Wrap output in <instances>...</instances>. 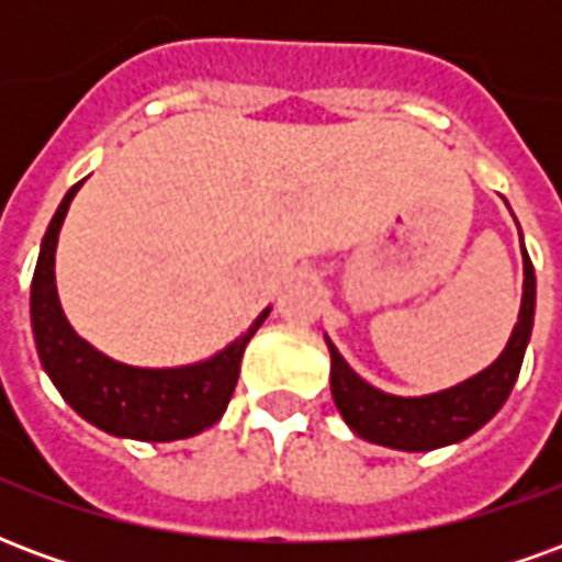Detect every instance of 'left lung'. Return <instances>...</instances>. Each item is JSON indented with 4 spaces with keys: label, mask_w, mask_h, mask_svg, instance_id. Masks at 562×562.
Segmentation results:
<instances>
[{
    "label": "left lung",
    "mask_w": 562,
    "mask_h": 562,
    "mask_svg": "<svg viewBox=\"0 0 562 562\" xmlns=\"http://www.w3.org/2000/svg\"><path fill=\"white\" fill-rule=\"evenodd\" d=\"M536 313V273L524 249V297H520L518 325L508 337V346L494 364L479 376L460 382L454 389L427 394V397H394L373 389L342 361L337 346L330 349V394L337 409L355 434L376 446L401 451H434L472 436L482 424L499 413L515 389V379L524 364V352L532 334Z\"/></svg>",
    "instance_id": "8db88e82"
}]
</instances>
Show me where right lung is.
Returning <instances> with one entry per match:
<instances>
[{"label": "right lung", "instance_id": "right-lung-1", "mask_svg": "<svg viewBox=\"0 0 562 562\" xmlns=\"http://www.w3.org/2000/svg\"><path fill=\"white\" fill-rule=\"evenodd\" d=\"M83 180L71 186L63 204L56 207L32 277V334L47 376L54 379V385L75 413L108 434L144 439V442H171L207 430L220 422L232 401L246 342L252 340V334L261 328L270 310H265L232 346H225L220 355L201 364L147 370V367L120 364L99 349H92L68 325L59 306L54 273L59 228Z\"/></svg>", "mask_w": 562, "mask_h": 562}]
</instances>
